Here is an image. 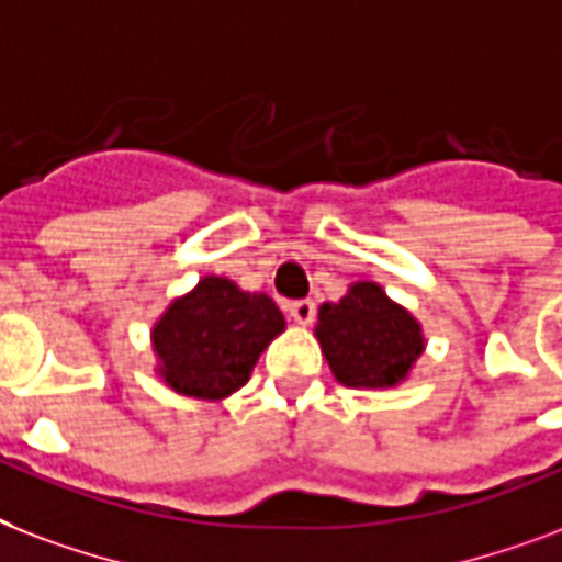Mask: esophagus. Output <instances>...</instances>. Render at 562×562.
Returning a JSON list of instances; mask_svg holds the SVG:
<instances>
[{"instance_id":"obj_1","label":"esophagus","mask_w":562,"mask_h":562,"mask_svg":"<svg viewBox=\"0 0 562 562\" xmlns=\"http://www.w3.org/2000/svg\"><path fill=\"white\" fill-rule=\"evenodd\" d=\"M290 316H293L299 325H311L313 316H316V304L311 299H302V302L290 304Z\"/></svg>"}]
</instances>
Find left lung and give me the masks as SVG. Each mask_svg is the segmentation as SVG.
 Returning <instances> with one entry per match:
<instances>
[{"label": "left lung", "instance_id": "obj_1", "mask_svg": "<svg viewBox=\"0 0 562 562\" xmlns=\"http://www.w3.org/2000/svg\"><path fill=\"white\" fill-rule=\"evenodd\" d=\"M313 337L330 375L351 390H395L428 346L422 322L378 281H351L340 302L319 304Z\"/></svg>", "mask_w": 562, "mask_h": 562}]
</instances>
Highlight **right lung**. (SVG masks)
<instances>
[{"instance_id":"right-lung-1","label":"right lung","mask_w":562,"mask_h":562,"mask_svg":"<svg viewBox=\"0 0 562 562\" xmlns=\"http://www.w3.org/2000/svg\"><path fill=\"white\" fill-rule=\"evenodd\" d=\"M284 328V313L267 293L204 276L151 325L155 375L178 395L222 402L249 384L260 355Z\"/></svg>"}]
</instances>
